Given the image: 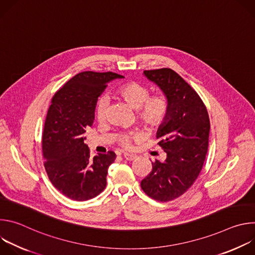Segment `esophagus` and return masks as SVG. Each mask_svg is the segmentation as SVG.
Here are the masks:
<instances>
[{
  "mask_svg": "<svg viewBox=\"0 0 255 255\" xmlns=\"http://www.w3.org/2000/svg\"><path fill=\"white\" fill-rule=\"evenodd\" d=\"M123 157H124L126 160H129V161L136 159V155L129 154V153H124V154H123Z\"/></svg>",
  "mask_w": 255,
  "mask_h": 255,
  "instance_id": "esophagus-1",
  "label": "esophagus"
}]
</instances>
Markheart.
Instances as JSON below:
<instances>
[{"instance_id":"b5f03b06","label":"heart","mask_w":255,"mask_h":255,"mask_svg":"<svg viewBox=\"0 0 255 255\" xmlns=\"http://www.w3.org/2000/svg\"><path fill=\"white\" fill-rule=\"evenodd\" d=\"M116 95L121 98L130 108L136 110L137 121L147 129L160 127L167 119L170 105L167 97L162 94L150 96V90L138 82H128L116 90ZM108 107V98L100 97L95 105V116L99 122L104 121ZM135 135L122 134L118 142L124 148L132 145Z\"/></svg>"}]
</instances>
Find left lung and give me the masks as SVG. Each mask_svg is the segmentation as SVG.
<instances>
[{
	"label": "left lung",
	"mask_w": 255,
	"mask_h": 255,
	"mask_svg": "<svg viewBox=\"0 0 255 255\" xmlns=\"http://www.w3.org/2000/svg\"><path fill=\"white\" fill-rule=\"evenodd\" d=\"M144 75L162 90L170 110L156 134L166 159L151 162L141 189L156 201L168 202L185 194L198 178L208 151L210 119L198 93L174 70L150 69Z\"/></svg>",
	"instance_id": "obj_1"
}]
</instances>
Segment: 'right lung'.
Returning a JSON list of instances; mask_svg holds the SVG:
<instances>
[{
	"instance_id": "obj_1",
	"label": "right lung",
	"mask_w": 255,
	"mask_h": 255,
	"mask_svg": "<svg viewBox=\"0 0 255 255\" xmlns=\"http://www.w3.org/2000/svg\"><path fill=\"white\" fill-rule=\"evenodd\" d=\"M117 78L123 77L112 71H83L51 99L42 134L44 167L51 184L71 200L93 199L106 188L108 168L116 154L108 151L92 158L84 140L95 119L98 97Z\"/></svg>"
}]
</instances>
